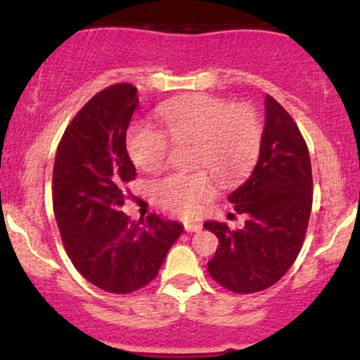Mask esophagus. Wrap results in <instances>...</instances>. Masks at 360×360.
<instances>
[{
	"label": "esophagus",
	"instance_id": "esophagus-1",
	"mask_svg": "<svg viewBox=\"0 0 360 360\" xmlns=\"http://www.w3.org/2000/svg\"><path fill=\"white\" fill-rule=\"evenodd\" d=\"M184 230H186V232H200L201 225H200V223H194V221H186L184 223Z\"/></svg>",
	"mask_w": 360,
	"mask_h": 360
}]
</instances>
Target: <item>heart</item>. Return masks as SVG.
Instances as JSON below:
<instances>
[{"instance_id": "1", "label": "heart", "mask_w": 360, "mask_h": 360, "mask_svg": "<svg viewBox=\"0 0 360 360\" xmlns=\"http://www.w3.org/2000/svg\"><path fill=\"white\" fill-rule=\"evenodd\" d=\"M162 130L135 123L127 131V152L135 166L155 172L166 164L171 143L193 142V172H172L152 184L154 200L169 212L194 217L214 193L213 176L233 183L250 171L260 154L264 125L247 103L232 105L212 94H191L164 105ZM210 170L208 172L207 169Z\"/></svg>"}]
</instances>
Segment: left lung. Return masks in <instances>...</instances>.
<instances>
[{"label":"left lung","mask_w":360,"mask_h":360,"mask_svg":"<svg viewBox=\"0 0 360 360\" xmlns=\"http://www.w3.org/2000/svg\"><path fill=\"white\" fill-rule=\"evenodd\" d=\"M229 201L235 213L245 217V225L232 230L226 223H205L220 242L208 272L238 295L264 291L298 257L313 203L308 146L291 115L269 94L259 160Z\"/></svg>","instance_id":"obj_1"}]
</instances>
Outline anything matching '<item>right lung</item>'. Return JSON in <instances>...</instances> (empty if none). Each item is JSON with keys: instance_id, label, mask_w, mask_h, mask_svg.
Wrapping results in <instances>:
<instances>
[{"instance_id": "1", "label": "right lung", "mask_w": 360, "mask_h": 360, "mask_svg": "<svg viewBox=\"0 0 360 360\" xmlns=\"http://www.w3.org/2000/svg\"><path fill=\"white\" fill-rule=\"evenodd\" d=\"M137 88L118 82L94 94L71 120L56 152L52 205L74 267L103 291L128 295L157 278L183 226L150 213L131 221L120 212L135 179L127 128Z\"/></svg>"}]
</instances>
